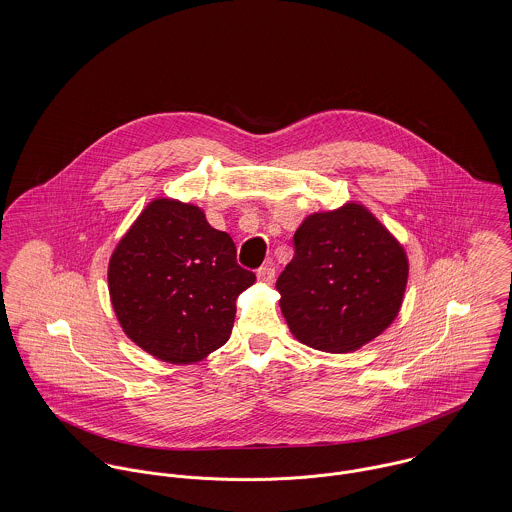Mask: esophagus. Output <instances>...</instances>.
Segmentation results:
<instances>
[{
  "instance_id": "obj_1",
  "label": "esophagus",
  "mask_w": 512,
  "mask_h": 512,
  "mask_svg": "<svg viewBox=\"0 0 512 512\" xmlns=\"http://www.w3.org/2000/svg\"><path fill=\"white\" fill-rule=\"evenodd\" d=\"M256 276H258V282H262V284H274L276 270H274L272 264H266V266H262V268L256 272Z\"/></svg>"
}]
</instances>
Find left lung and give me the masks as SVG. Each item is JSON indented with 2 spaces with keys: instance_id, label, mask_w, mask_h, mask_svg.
I'll use <instances>...</instances> for the list:
<instances>
[{
  "instance_id": "8db88e82",
  "label": "left lung",
  "mask_w": 512,
  "mask_h": 512,
  "mask_svg": "<svg viewBox=\"0 0 512 512\" xmlns=\"http://www.w3.org/2000/svg\"><path fill=\"white\" fill-rule=\"evenodd\" d=\"M406 282L404 248L365 207L351 203L301 222L276 290L295 339L345 353L394 321Z\"/></svg>"
}]
</instances>
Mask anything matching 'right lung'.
Returning <instances> with one entry per match:
<instances>
[{
    "label": "right lung",
    "mask_w": 512,
    "mask_h": 512,
    "mask_svg": "<svg viewBox=\"0 0 512 512\" xmlns=\"http://www.w3.org/2000/svg\"><path fill=\"white\" fill-rule=\"evenodd\" d=\"M256 282L230 234L199 207L157 199L118 242L108 288L124 333L149 355L189 365L222 347L236 297Z\"/></svg>",
    "instance_id": "obj_1"
}]
</instances>
